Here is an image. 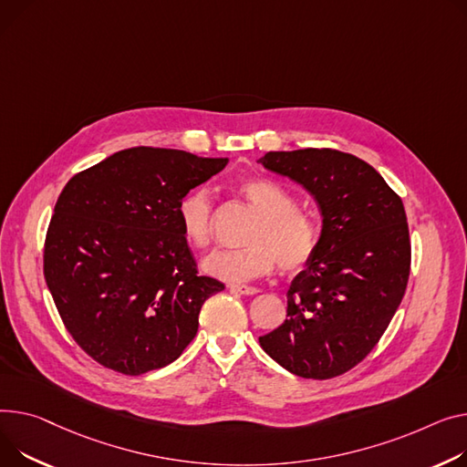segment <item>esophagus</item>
Here are the masks:
<instances>
[{
  "label": "esophagus",
  "instance_id": "obj_1",
  "mask_svg": "<svg viewBox=\"0 0 467 467\" xmlns=\"http://www.w3.org/2000/svg\"><path fill=\"white\" fill-rule=\"evenodd\" d=\"M229 289H231L233 293H240V295H247V296L259 293V289L250 287V285H244V284H229Z\"/></svg>",
  "mask_w": 467,
  "mask_h": 467
}]
</instances>
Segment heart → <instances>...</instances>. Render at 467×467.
<instances>
[{
	"mask_svg": "<svg viewBox=\"0 0 467 467\" xmlns=\"http://www.w3.org/2000/svg\"><path fill=\"white\" fill-rule=\"evenodd\" d=\"M238 193L250 202L261 220L247 236L244 250H217L202 263L206 274L244 282L274 270L275 263L285 272L304 270L321 245V225L314 213L296 208V201L282 183L270 178H245ZM183 238L195 247H206L213 238L215 210L206 188H193L176 206Z\"/></svg>",
	"mask_w": 467,
	"mask_h": 467,
	"instance_id": "heart-1",
	"label": "heart"
}]
</instances>
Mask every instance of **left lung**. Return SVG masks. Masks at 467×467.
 Returning <instances> with one entry per match:
<instances>
[{"label": "left lung", "instance_id": "obj_1", "mask_svg": "<svg viewBox=\"0 0 467 467\" xmlns=\"http://www.w3.org/2000/svg\"><path fill=\"white\" fill-rule=\"evenodd\" d=\"M259 161L304 185L323 213L319 252L287 291V319L259 344L298 378H337L378 346L406 295V210L374 167L346 151H268Z\"/></svg>", "mask_w": 467, "mask_h": 467}]
</instances>
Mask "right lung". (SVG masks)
Segmentation results:
<instances>
[{"label": "right lung", "mask_w": 467, "mask_h": 467, "mask_svg": "<svg viewBox=\"0 0 467 467\" xmlns=\"http://www.w3.org/2000/svg\"><path fill=\"white\" fill-rule=\"evenodd\" d=\"M225 165L137 146L66 183L47 231L43 272L61 321L88 357L140 376L190 346L204 300L225 285L199 274L176 206Z\"/></svg>", "instance_id": "1"}]
</instances>
